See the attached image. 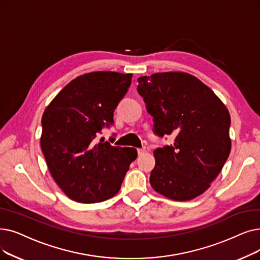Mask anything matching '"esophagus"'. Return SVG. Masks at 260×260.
Wrapping results in <instances>:
<instances>
[{
    "label": "esophagus",
    "mask_w": 260,
    "mask_h": 260,
    "mask_svg": "<svg viewBox=\"0 0 260 260\" xmlns=\"http://www.w3.org/2000/svg\"><path fill=\"white\" fill-rule=\"evenodd\" d=\"M144 153H146L145 149H138V155H142Z\"/></svg>",
    "instance_id": "obj_1"
}]
</instances>
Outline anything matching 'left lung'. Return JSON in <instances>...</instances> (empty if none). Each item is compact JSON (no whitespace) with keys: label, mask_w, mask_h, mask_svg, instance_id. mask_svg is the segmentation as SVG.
<instances>
[{"label":"left lung","mask_w":260,"mask_h":260,"mask_svg":"<svg viewBox=\"0 0 260 260\" xmlns=\"http://www.w3.org/2000/svg\"><path fill=\"white\" fill-rule=\"evenodd\" d=\"M138 83L155 133L175 137L173 145L154 151L151 186L173 201L196 199L210 187L230 156V112L209 87L189 73H154L140 76Z\"/></svg>","instance_id":"1"}]
</instances>
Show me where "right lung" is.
Instances as JSON below:
<instances>
[{"label":"right lung","instance_id":"1","mask_svg":"<svg viewBox=\"0 0 260 260\" xmlns=\"http://www.w3.org/2000/svg\"><path fill=\"white\" fill-rule=\"evenodd\" d=\"M133 74L90 72L63 87L44 110L40 146L49 171L63 193L78 203L115 197L137 150L96 142L127 92Z\"/></svg>","mask_w":260,"mask_h":260}]
</instances>
